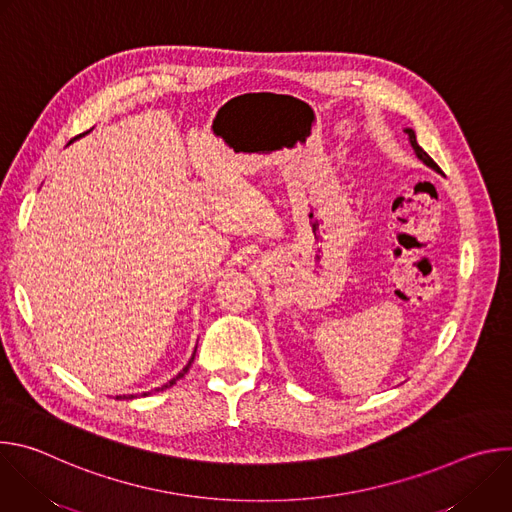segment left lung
<instances>
[{
  "label": "left lung",
  "instance_id": "8db88e82",
  "mask_svg": "<svg viewBox=\"0 0 512 512\" xmlns=\"http://www.w3.org/2000/svg\"><path fill=\"white\" fill-rule=\"evenodd\" d=\"M405 133H407V139H409V143H411V148H413V152H415V156L427 166V168H431V170H435L437 174H442V170H440V166H437L429 156H427V152L421 148V145L417 143V137H415V131L411 129V127H405L403 129Z\"/></svg>",
  "mask_w": 512,
  "mask_h": 512
}]
</instances>
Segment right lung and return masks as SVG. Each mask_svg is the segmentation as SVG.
I'll return each instance as SVG.
<instances>
[{"label": "right lung", "instance_id": "right-lung-1", "mask_svg": "<svg viewBox=\"0 0 512 512\" xmlns=\"http://www.w3.org/2000/svg\"><path fill=\"white\" fill-rule=\"evenodd\" d=\"M89 131H91V129H89ZM89 131H85V133H81V135H77V137H75V139H70V143H72V141H77V139H79V137H83V135H87V133H89ZM194 354H196V348H194V352H192V356H190V360H188V362H186V367H184V369H182V371H180V373H178V375H176V377H174V379H170V381H168V383H166V385H162V387H158V389H154V391H164V389H170V387H172V385H176V381H178V379H182V377H184V375H186V373H188V369H190V367H192V362H194ZM154 391H148V393H143V397H148V395H152V393H154ZM133 397H135V395H123V397H121V395H119V397H117V399H133Z\"/></svg>", "mask_w": 512, "mask_h": 512}]
</instances>
